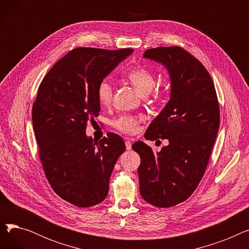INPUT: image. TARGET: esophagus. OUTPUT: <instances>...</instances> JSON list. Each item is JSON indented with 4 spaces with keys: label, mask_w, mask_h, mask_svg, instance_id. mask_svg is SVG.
Masks as SVG:
<instances>
[{
    "label": "esophagus",
    "mask_w": 249,
    "mask_h": 249,
    "mask_svg": "<svg viewBox=\"0 0 249 249\" xmlns=\"http://www.w3.org/2000/svg\"><path fill=\"white\" fill-rule=\"evenodd\" d=\"M125 145H126V149L127 150H130L132 148V143H131V141L130 140H126L125 141Z\"/></svg>",
    "instance_id": "esophagus-1"
}]
</instances>
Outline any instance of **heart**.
I'll return each instance as SVG.
<instances>
[{
    "mask_svg": "<svg viewBox=\"0 0 249 249\" xmlns=\"http://www.w3.org/2000/svg\"><path fill=\"white\" fill-rule=\"evenodd\" d=\"M127 80L130 82L141 95H147L152 90L156 78L154 73L143 67H137L130 70L126 73ZM114 94V87L112 83L108 80H103L97 88L98 100L102 105H108L111 103ZM153 97H160V91H154ZM143 120L142 116H132V115H122L118 117L112 122V126L118 131L124 134H135L138 131L139 123Z\"/></svg>",
    "mask_w": 249,
    "mask_h": 249,
    "instance_id": "b5f03b06",
    "label": "heart"
}]
</instances>
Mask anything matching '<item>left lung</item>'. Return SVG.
<instances>
[{
  "mask_svg": "<svg viewBox=\"0 0 249 249\" xmlns=\"http://www.w3.org/2000/svg\"><path fill=\"white\" fill-rule=\"evenodd\" d=\"M171 76V100L146 130L148 140L167 139L160 152L144 142L132 145L140 156L139 192L147 203L169 208L189 199L210 160L220 125L216 89L200 60L179 46L145 50Z\"/></svg>",
  "mask_w": 249,
  "mask_h": 249,
  "instance_id": "8db88e82",
  "label": "left lung"
}]
</instances>
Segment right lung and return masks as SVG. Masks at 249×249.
<instances>
[{
	"mask_svg": "<svg viewBox=\"0 0 249 249\" xmlns=\"http://www.w3.org/2000/svg\"><path fill=\"white\" fill-rule=\"evenodd\" d=\"M134 50L77 47L43 77L32 107V123L45 176L56 195L81 208L107 197L123 139L108 133L99 142L88 137L89 121L101 110L98 85Z\"/></svg>",
	"mask_w": 249,
	"mask_h": 249,
	"instance_id": "add662e5",
	"label": "right lung"
}]
</instances>
